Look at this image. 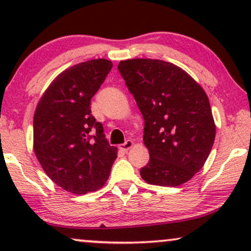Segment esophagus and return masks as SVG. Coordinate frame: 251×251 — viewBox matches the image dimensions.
I'll use <instances>...</instances> for the list:
<instances>
[{"label": "esophagus", "instance_id": "34e87169", "mask_svg": "<svg viewBox=\"0 0 251 251\" xmlns=\"http://www.w3.org/2000/svg\"><path fill=\"white\" fill-rule=\"evenodd\" d=\"M133 146V142L132 140H126V143H123V144H121V145L119 146V149L120 150H122V151H128L129 149H131V147Z\"/></svg>", "mask_w": 251, "mask_h": 251}]
</instances>
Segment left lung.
Listing matches in <instances>:
<instances>
[{
	"mask_svg": "<svg viewBox=\"0 0 251 251\" xmlns=\"http://www.w3.org/2000/svg\"><path fill=\"white\" fill-rule=\"evenodd\" d=\"M118 70L145 120L150 161L140 176L159 186L186 183L203 167L215 142L207 94L184 70L163 60H122Z\"/></svg>",
	"mask_w": 251,
	"mask_h": 251,
	"instance_id": "1",
	"label": "left lung"
}]
</instances>
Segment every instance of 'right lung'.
Returning <instances> with one entry per match:
<instances>
[{
    "label": "right lung",
    "mask_w": 251,
    "mask_h": 251,
    "mask_svg": "<svg viewBox=\"0 0 251 251\" xmlns=\"http://www.w3.org/2000/svg\"><path fill=\"white\" fill-rule=\"evenodd\" d=\"M112 67L107 59H92L61 72L34 113L37 160L50 179L71 193L85 194L104 186L118 156V149L109 145L90 109L91 98Z\"/></svg>",
    "instance_id": "obj_1"
}]
</instances>
